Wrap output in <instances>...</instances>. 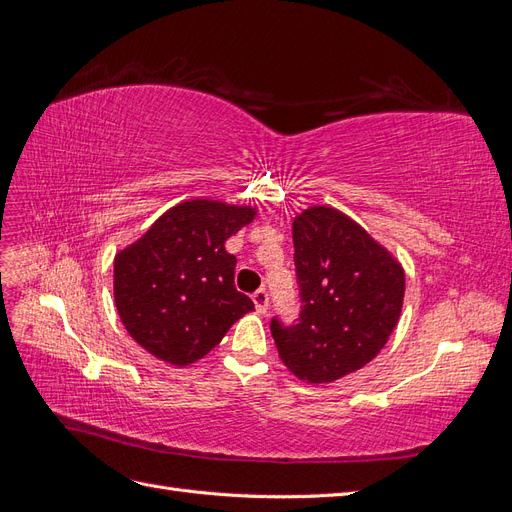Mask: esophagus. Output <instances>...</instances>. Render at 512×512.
<instances>
[{"mask_svg": "<svg viewBox=\"0 0 512 512\" xmlns=\"http://www.w3.org/2000/svg\"><path fill=\"white\" fill-rule=\"evenodd\" d=\"M252 301L256 305V312L258 314H265L267 307H269V294L265 288H258L254 294H252Z\"/></svg>", "mask_w": 512, "mask_h": 512, "instance_id": "1", "label": "esophagus"}]
</instances>
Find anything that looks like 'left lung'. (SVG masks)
<instances>
[{"label": "left lung", "instance_id": "left-lung-1", "mask_svg": "<svg viewBox=\"0 0 512 512\" xmlns=\"http://www.w3.org/2000/svg\"><path fill=\"white\" fill-rule=\"evenodd\" d=\"M301 312L273 316L284 365L312 384L367 365L397 327L406 275L399 262L342 211L312 207L292 222Z\"/></svg>", "mask_w": 512, "mask_h": 512}]
</instances>
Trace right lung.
<instances>
[{"instance_id": "obj_1", "label": "right lung", "mask_w": 512, "mask_h": 512, "mask_svg": "<svg viewBox=\"0 0 512 512\" xmlns=\"http://www.w3.org/2000/svg\"><path fill=\"white\" fill-rule=\"evenodd\" d=\"M256 211L185 200L115 256V305L136 344L170 365H190L222 342L254 303L235 288L226 239Z\"/></svg>"}]
</instances>
